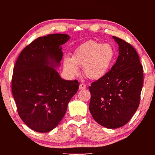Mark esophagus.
Wrapping results in <instances>:
<instances>
[{
    "label": "esophagus",
    "instance_id": "1",
    "mask_svg": "<svg viewBox=\"0 0 155 155\" xmlns=\"http://www.w3.org/2000/svg\"><path fill=\"white\" fill-rule=\"evenodd\" d=\"M85 87H86V85H85L84 84H81L79 85V89H80V90L85 89Z\"/></svg>",
    "mask_w": 155,
    "mask_h": 155
}]
</instances>
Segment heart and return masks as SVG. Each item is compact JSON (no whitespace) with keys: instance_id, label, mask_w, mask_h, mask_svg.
<instances>
[{"instance_id":"1","label":"heart","mask_w":155,"mask_h":155,"mask_svg":"<svg viewBox=\"0 0 155 155\" xmlns=\"http://www.w3.org/2000/svg\"><path fill=\"white\" fill-rule=\"evenodd\" d=\"M115 50L109 44L89 41L74 51L71 58L63 59V68L69 75L78 74L77 66H83V73L91 80L100 79L108 73L115 59Z\"/></svg>"}]
</instances>
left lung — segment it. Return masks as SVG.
Masks as SVG:
<instances>
[{
  "mask_svg": "<svg viewBox=\"0 0 155 155\" xmlns=\"http://www.w3.org/2000/svg\"><path fill=\"white\" fill-rule=\"evenodd\" d=\"M119 55L104 77L92 83L90 112L100 125L116 129L125 125L138 109L143 84L139 56L130 44L113 36Z\"/></svg>",
  "mask_w": 155,
  "mask_h": 155,
  "instance_id": "obj_1",
  "label": "left lung"
}]
</instances>
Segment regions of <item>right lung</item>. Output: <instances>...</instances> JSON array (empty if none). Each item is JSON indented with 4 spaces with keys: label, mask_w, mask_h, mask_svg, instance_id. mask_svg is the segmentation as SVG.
Segmentation results:
<instances>
[{
    "label": "right lung",
    "mask_w": 155,
    "mask_h": 155,
    "mask_svg": "<svg viewBox=\"0 0 155 155\" xmlns=\"http://www.w3.org/2000/svg\"><path fill=\"white\" fill-rule=\"evenodd\" d=\"M70 38L59 33L38 38L22 50L14 68L12 92L18 115L38 132L58 125L78 89V81L64 80L55 70L63 58L62 45Z\"/></svg>",
    "instance_id": "1"
}]
</instances>
